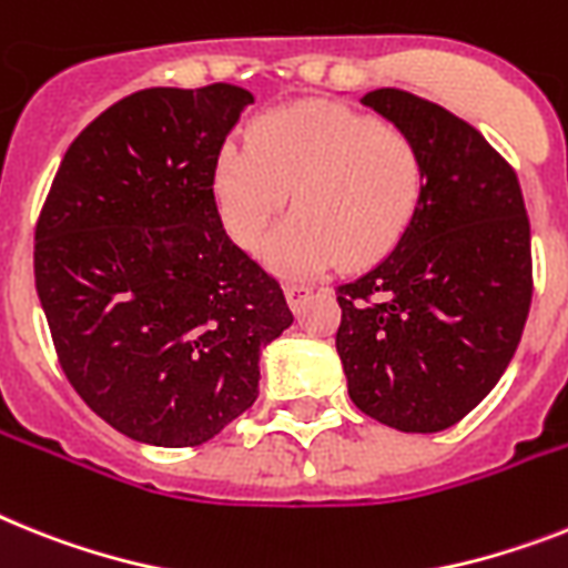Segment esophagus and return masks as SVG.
Masks as SVG:
<instances>
[{
  "label": "esophagus",
  "mask_w": 568,
  "mask_h": 568,
  "mask_svg": "<svg viewBox=\"0 0 568 568\" xmlns=\"http://www.w3.org/2000/svg\"><path fill=\"white\" fill-rule=\"evenodd\" d=\"M285 297H288V306H292L294 312H300V308L306 306V300L312 297V285L288 283L285 285Z\"/></svg>",
  "instance_id": "1"
}]
</instances>
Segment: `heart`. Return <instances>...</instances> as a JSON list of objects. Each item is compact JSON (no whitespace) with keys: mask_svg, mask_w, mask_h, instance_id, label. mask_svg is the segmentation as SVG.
<instances>
[{"mask_svg":"<svg viewBox=\"0 0 568 568\" xmlns=\"http://www.w3.org/2000/svg\"><path fill=\"white\" fill-rule=\"evenodd\" d=\"M216 202L233 240L256 251L292 193V216L268 242L283 274L381 260L422 202L424 164L413 138L369 114L328 103L276 109L251 141L231 138L216 161Z\"/></svg>","mask_w":568,"mask_h":568,"instance_id":"b5f03b06","label":"heart"}]
</instances>
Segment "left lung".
Here are the masks:
<instances>
[{
    "instance_id": "8db88e82",
    "label": "left lung",
    "mask_w": 568,
    "mask_h": 568,
    "mask_svg": "<svg viewBox=\"0 0 568 568\" xmlns=\"http://www.w3.org/2000/svg\"><path fill=\"white\" fill-rule=\"evenodd\" d=\"M361 103L422 152L416 216L373 271L337 285V355L361 413L402 433L454 427L497 387L531 306V227L514 166L430 100Z\"/></svg>"
}]
</instances>
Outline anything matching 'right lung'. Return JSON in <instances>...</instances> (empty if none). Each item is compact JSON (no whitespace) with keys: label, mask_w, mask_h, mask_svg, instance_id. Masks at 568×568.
<instances>
[{"label":"right lung","mask_w":568,"mask_h":568,"mask_svg":"<svg viewBox=\"0 0 568 568\" xmlns=\"http://www.w3.org/2000/svg\"><path fill=\"white\" fill-rule=\"evenodd\" d=\"M254 94L144 89L65 152L33 276L65 378L123 436L195 447L260 395V349L294 323L280 280L233 245L216 161Z\"/></svg>","instance_id":"1"}]
</instances>
